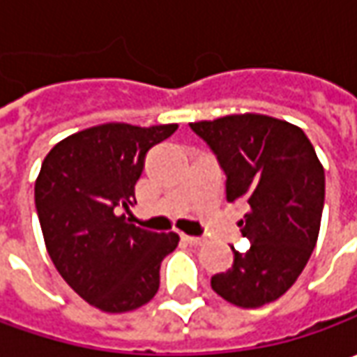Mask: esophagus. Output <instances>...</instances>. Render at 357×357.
Listing matches in <instances>:
<instances>
[{"mask_svg": "<svg viewBox=\"0 0 357 357\" xmlns=\"http://www.w3.org/2000/svg\"><path fill=\"white\" fill-rule=\"evenodd\" d=\"M183 240H185L186 244H190V246H202L206 242L204 236H188V234H183Z\"/></svg>", "mask_w": 357, "mask_h": 357, "instance_id": "esophagus-1", "label": "esophagus"}]
</instances>
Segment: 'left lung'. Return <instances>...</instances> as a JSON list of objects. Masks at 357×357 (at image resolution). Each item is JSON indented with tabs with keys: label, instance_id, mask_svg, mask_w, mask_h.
Returning a JSON list of instances; mask_svg holds the SVG:
<instances>
[{
	"label": "left lung",
	"instance_id": "1",
	"mask_svg": "<svg viewBox=\"0 0 357 357\" xmlns=\"http://www.w3.org/2000/svg\"><path fill=\"white\" fill-rule=\"evenodd\" d=\"M211 146L227 174V200H244L242 236L250 248L238 252L211 286L240 308L278 300L302 274L316 246L326 178L304 130L266 115H228L190 123Z\"/></svg>",
	"mask_w": 357,
	"mask_h": 357
}]
</instances>
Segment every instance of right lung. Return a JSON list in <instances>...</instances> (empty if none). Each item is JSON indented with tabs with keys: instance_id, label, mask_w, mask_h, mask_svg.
Instances as JSON below:
<instances>
[{
	"instance_id": "obj_1",
	"label": "right lung",
	"mask_w": 357,
	"mask_h": 357,
	"mask_svg": "<svg viewBox=\"0 0 357 357\" xmlns=\"http://www.w3.org/2000/svg\"><path fill=\"white\" fill-rule=\"evenodd\" d=\"M176 127H91L55 144L41 165L35 208L47 252L63 280L95 308L130 312L157 294L160 262L178 234L135 227L125 213L137 204L149 149Z\"/></svg>"
}]
</instances>
